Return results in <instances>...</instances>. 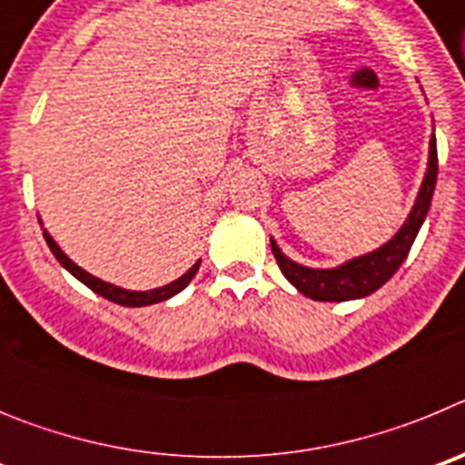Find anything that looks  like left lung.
Returning a JSON list of instances; mask_svg holds the SVG:
<instances>
[{
	"instance_id": "left-lung-1",
	"label": "left lung",
	"mask_w": 465,
	"mask_h": 465,
	"mask_svg": "<svg viewBox=\"0 0 465 465\" xmlns=\"http://www.w3.org/2000/svg\"><path fill=\"white\" fill-rule=\"evenodd\" d=\"M435 179H438V149H435L433 134L429 143V167H426L424 182H421V188H419L417 200H414L412 209H410L408 219H405V223L401 225V230L391 240L381 244L380 249H375V252L351 258V261L342 262L338 268L319 270L291 261L279 249L277 242L270 237V246H272V253L277 258L282 274L293 283L300 293L312 300H319V302H344V300H359L375 293L377 289H381L396 274L402 261L408 258L414 237H417L419 228H421L426 213L430 209Z\"/></svg>"
}]
</instances>
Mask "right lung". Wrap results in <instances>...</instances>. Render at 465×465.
Instances as JSON below:
<instances>
[{
    "instance_id": "add662e5",
    "label": "right lung",
    "mask_w": 465,
    "mask_h": 465,
    "mask_svg": "<svg viewBox=\"0 0 465 465\" xmlns=\"http://www.w3.org/2000/svg\"><path fill=\"white\" fill-rule=\"evenodd\" d=\"M39 223H41V219H39ZM44 237H46V244L51 246L53 256L60 261V265H63L67 272H72L74 277L79 279L81 283H85V286H88L90 291H94L97 295H102V298L111 300V302H116V305H123V307H146V305H155V302H163V300H170L172 295L182 293L188 283H191V279L195 277L197 270H200V261H197L186 274H182V277L174 279V282L165 283V286H160V289L127 291V289H121V286H114V283H109V282H102V279L93 277V274L85 272L84 268H79V265H76V262H74L72 258H69L67 253L60 249V246H57V242L48 235V230H44Z\"/></svg>"
}]
</instances>
